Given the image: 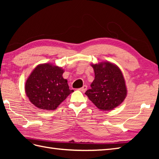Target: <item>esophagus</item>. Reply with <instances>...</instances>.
<instances>
[{"instance_id": "esophagus-1", "label": "esophagus", "mask_w": 159, "mask_h": 159, "mask_svg": "<svg viewBox=\"0 0 159 159\" xmlns=\"http://www.w3.org/2000/svg\"><path fill=\"white\" fill-rule=\"evenodd\" d=\"M87 86L85 85H83V86L81 87V88H80L79 90L81 91V92H85V91L87 90Z\"/></svg>"}]
</instances>
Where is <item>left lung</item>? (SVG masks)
Wrapping results in <instances>:
<instances>
[{
	"label": "left lung",
	"instance_id": "obj_1",
	"mask_svg": "<svg viewBox=\"0 0 159 159\" xmlns=\"http://www.w3.org/2000/svg\"><path fill=\"white\" fill-rule=\"evenodd\" d=\"M95 79L85 94L97 108L111 111L126 98L127 89L121 70L115 64L104 61L92 64Z\"/></svg>",
	"mask_w": 159,
	"mask_h": 159
}]
</instances>
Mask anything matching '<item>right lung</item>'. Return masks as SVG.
<instances>
[{
	"label": "right lung",
	"instance_id": "add662e5",
	"mask_svg": "<svg viewBox=\"0 0 159 159\" xmlns=\"http://www.w3.org/2000/svg\"><path fill=\"white\" fill-rule=\"evenodd\" d=\"M63 69L52 63L39 64L25 83L26 96L33 104L43 110H55L74 90L63 78Z\"/></svg>",
	"mask_w": 159,
	"mask_h": 159
}]
</instances>
